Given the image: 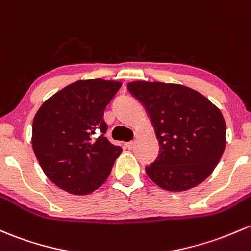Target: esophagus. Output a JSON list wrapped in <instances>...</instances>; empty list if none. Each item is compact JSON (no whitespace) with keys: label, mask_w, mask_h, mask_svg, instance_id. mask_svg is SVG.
Here are the masks:
<instances>
[{"label":"esophagus","mask_w":251,"mask_h":251,"mask_svg":"<svg viewBox=\"0 0 251 251\" xmlns=\"http://www.w3.org/2000/svg\"><path fill=\"white\" fill-rule=\"evenodd\" d=\"M134 144H136V142L131 141V142H128V143H126V147H127L128 150H132L134 148Z\"/></svg>","instance_id":"1"}]
</instances>
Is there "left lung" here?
Listing matches in <instances>:
<instances>
[{
	"instance_id": "obj_1",
	"label": "left lung",
	"mask_w": 251,
	"mask_h": 251,
	"mask_svg": "<svg viewBox=\"0 0 251 251\" xmlns=\"http://www.w3.org/2000/svg\"><path fill=\"white\" fill-rule=\"evenodd\" d=\"M127 89L146 107L160 144L148 176L167 191H185L212 174L226 146L220 109L180 84L131 81Z\"/></svg>"
}]
</instances>
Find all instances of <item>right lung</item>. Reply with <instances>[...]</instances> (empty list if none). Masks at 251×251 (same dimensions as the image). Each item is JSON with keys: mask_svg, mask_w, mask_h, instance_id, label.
Here are the masks:
<instances>
[{"mask_svg": "<svg viewBox=\"0 0 251 251\" xmlns=\"http://www.w3.org/2000/svg\"><path fill=\"white\" fill-rule=\"evenodd\" d=\"M121 83L88 79L47 100L32 123V148L42 170L60 189L91 194L107 180L123 149L104 137L103 112ZM101 132L99 137L94 136Z\"/></svg>", "mask_w": 251, "mask_h": 251, "instance_id": "add662e5", "label": "right lung"}]
</instances>
